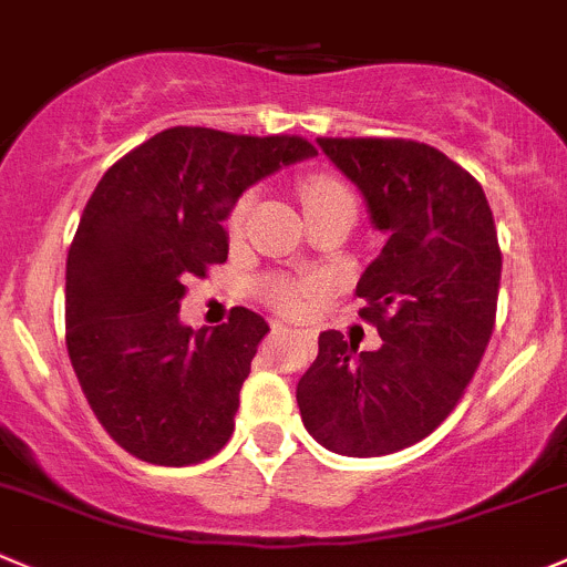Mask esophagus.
I'll return each instance as SVG.
<instances>
[{
  "mask_svg": "<svg viewBox=\"0 0 567 567\" xmlns=\"http://www.w3.org/2000/svg\"><path fill=\"white\" fill-rule=\"evenodd\" d=\"M279 332H288L290 338H296V340H305V343L310 346V351H312V346H316V343H312V334L301 332V329H282V327H279Z\"/></svg>",
  "mask_w": 567,
  "mask_h": 567,
  "instance_id": "esophagus-1",
  "label": "esophagus"
}]
</instances>
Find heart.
Listing matches in <instances>:
<instances>
[{
	"label": "heart",
	"instance_id": "obj_1",
	"mask_svg": "<svg viewBox=\"0 0 567 567\" xmlns=\"http://www.w3.org/2000/svg\"><path fill=\"white\" fill-rule=\"evenodd\" d=\"M301 202H305V213L321 210V207H332V205H354L349 188H346L338 177H329V174L307 177L305 183H301ZM251 205H255V194H246L244 199L235 205L233 216H229V229H233V233L235 229H240L244 218L249 216ZM310 293L312 288H307V285H290V282H274L271 288H268V299H271L277 307H282L285 312L305 310Z\"/></svg>",
	"mask_w": 567,
	"mask_h": 567
}]
</instances>
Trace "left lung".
Here are the masks:
<instances>
[{
  "label": "left lung",
  "instance_id": "1",
  "mask_svg": "<svg viewBox=\"0 0 567 567\" xmlns=\"http://www.w3.org/2000/svg\"><path fill=\"white\" fill-rule=\"evenodd\" d=\"M388 235L354 293L382 346L318 334L296 384L301 421L323 449L382 457L441 426L480 368L496 321L502 251L482 185L435 146L401 137H318Z\"/></svg>",
  "mask_w": 567,
  "mask_h": 567
}]
</instances>
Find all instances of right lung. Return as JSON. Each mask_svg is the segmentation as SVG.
<instances>
[{"instance_id": "right-lung-1", "label": "right lung", "mask_w": 567, "mask_h": 567, "mask_svg": "<svg viewBox=\"0 0 567 567\" xmlns=\"http://www.w3.org/2000/svg\"><path fill=\"white\" fill-rule=\"evenodd\" d=\"M307 157L296 135L172 126L99 179L65 260V346L93 415L132 457L179 468L233 435L268 323L235 307L194 332L179 301L227 260L224 221L244 190Z\"/></svg>"}]
</instances>
